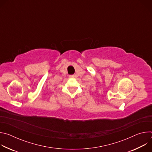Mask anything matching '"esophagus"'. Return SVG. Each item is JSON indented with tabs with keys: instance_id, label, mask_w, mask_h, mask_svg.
Instances as JSON below:
<instances>
[{
	"instance_id": "1",
	"label": "esophagus",
	"mask_w": 152,
	"mask_h": 152,
	"mask_svg": "<svg viewBox=\"0 0 152 152\" xmlns=\"http://www.w3.org/2000/svg\"><path fill=\"white\" fill-rule=\"evenodd\" d=\"M69 77H70V78H74V77H75V76L74 75H69Z\"/></svg>"
}]
</instances>
